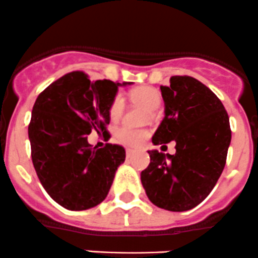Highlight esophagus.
Masks as SVG:
<instances>
[{"label":"esophagus","mask_w":258,"mask_h":258,"mask_svg":"<svg viewBox=\"0 0 258 258\" xmlns=\"http://www.w3.org/2000/svg\"><path fill=\"white\" fill-rule=\"evenodd\" d=\"M133 153H134V150H133V149H126V157H130V155H132L133 154Z\"/></svg>","instance_id":"34e87169"}]
</instances>
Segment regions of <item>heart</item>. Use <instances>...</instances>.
Wrapping results in <instances>:
<instances>
[{"label": "heart", "instance_id": "heart-1", "mask_svg": "<svg viewBox=\"0 0 258 258\" xmlns=\"http://www.w3.org/2000/svg\"><path fill=\"white\" fill-rule=\"evenodd\" d=\"M130 99L134 103L139 104L143 108L147 109L148 111L153 113L157 110L162 103V95L159 90L152 86H140V88L134 89L130 93ZM124 109V99L120 94L114 96L111 100L110 106H109V116L113 121H116L121 116ZM116 139L123 144L130 145V147H138L143 143V140L148 137V133L145 130L132 129L129 126H120L115 133Z\"/></svg>", "mask_w": 258, "mask_h": 258}]
</instances>
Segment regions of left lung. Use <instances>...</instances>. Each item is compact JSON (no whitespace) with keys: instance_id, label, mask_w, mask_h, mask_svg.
Instances as JSON below:
<instances>
[{"instance_id":"1","label":"left lung","mask_w":258,"mask_h":258,"mask_svg":"<svg viewBox=\"0 0 258 258\" xmlns=\"http://www.w3.org/2000/svg\"><path fill=\"white\" fill-rule=\"evenodd\" d=\"M160 91L164 118L152 142L165 147L174 140L175 154L149 150L150 163L140 179L153 205L183 212L205 201L223 172L229 119L216 94L192 76H172Z\"/></svg>"}]
</instances>
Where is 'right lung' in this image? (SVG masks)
<instances>
[{
	"mask_svg": "<svg viewBox=\"0 0 258 258\" xmlns=\"http://www.w3.org/2000/svg\"><path fill=\"white\" fill-rule=\"evenodd\" d=\"M130 84L90 81L83 71H73L37 96L29 125L32 163L48 196L66 210H89L108 196L125 149L118 144L96 149L88 135L105 132L111 100L119 86Z\"/></svg>",
	"mask_w": 258,
	"mask_h": 258,
	"instance_id": "1",
	"label": "right lung"
}]
</instances>
